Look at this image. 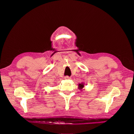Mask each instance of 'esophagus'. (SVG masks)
<instances>
[{
	"instance_id": "esophagus-1",
	"label": "esophagus",
	"mask_w": 134,
	"mask_h": 134,
	"mask_svg": "<svg viewBox=\"0 0 134 134\" xmlns=\"http://www.w3.org/2000/svg\"><path fill=\"white\" fill-rule=\"evenodd\" d=\"M64 79H66V80H69V79H70V78L69 76H65Z\"/></svg>"
}]
</instances>
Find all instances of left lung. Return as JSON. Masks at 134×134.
<instances>
[{"instance_id":"1","label":"left lung","mask_w":134,"mask_h":134,"mask_svg":"<svg viewBox=\"0 0 134 134\" xmlns=\"http://www.w3.org/2000/svg\"><path fill=\"white\" fill-rule=\"evenodd\" d=\"M84 82H82V83H79V84H78V89L79 90H81V91H82V90H83V88H84Z\"/></svg>"}]
</instances>
